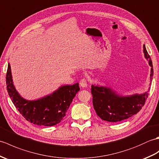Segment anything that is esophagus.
I'll return each mask as SVG.
<instances>
[{
  "mask_svg": "<svg viewBox=\"0 0 159 159\" xmlns=\"http://www.w3.org/2000/svg\"><path fill=\"white\" fill-rule=\"evenodd\" d=\"M80 86H82V88L86 87L87 86V80L85 79V78H82V80H80Z\"/></svg>",
  "mask_w": 159,
  "mask_h": 159,
  "instance_id": "obj_1",
  "label": "esophagus"
}]
</instances>
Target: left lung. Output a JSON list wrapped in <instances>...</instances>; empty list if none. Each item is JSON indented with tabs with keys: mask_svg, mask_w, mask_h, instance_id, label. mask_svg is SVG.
<instances>
[{
	"mask_svg": "<svg viewBox=\"0 0 159 159\" xmlns=\"http://www.w3.org/2000/svg\"><path fill=\"white\" fill-rule=\"evenodd\" d=\"M143 52L152 67L150 73L152 82L153 76L152 62L145 45H143ZM150 89V87L149 90ZM149 90L142 94L122 97L116 94L109 88L92 85L91 93L93 94L94 109L98 116L103 120L111 122H120L131 117L142 109L148 97Z\"/></svg>",
	"mask_w": 159,
	"mask_h": 159,
	"instance_id": "1",
	"label": "left lung"
}]
</instances>
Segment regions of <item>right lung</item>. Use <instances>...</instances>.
Here are the masks:
<instances>
[{"instance_id":"obj_1","label":"right lung","mask_w":159,"mask_h":159,"mask_svg":"<svg viewBox=\"0 0 159 159\" xmlns=\"http://www.w3.org/2000/svg\"><path fill=\"white\" fill-rule=\"evenodd\" d=\"M9 97L17 110L27 121L39 126H51L58 124L65 116L73 98L80 90L79 84L59 88L49 96L37 101H27L20 96L13 86L10 65L6 75Z\"/></svg>"}]
</instances>
